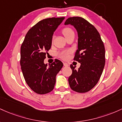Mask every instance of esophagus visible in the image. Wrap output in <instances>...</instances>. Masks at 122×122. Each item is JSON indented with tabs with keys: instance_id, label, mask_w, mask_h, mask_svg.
<instances>
[{
	"instance_id": "obj_1",
	"label": "esophagus",
	"mask_w": 122,
	"mask_h": 122,
	"mask_svg": "<svg viewBox=\"0 0 122 122\" xmlns=\"http://www.w3.org/2000/svg\"><path fill=\"white\" fill-rule=\"evenodd\" d=\"M63 65L65 66V67L68 66V64L67 63H66V62H64V63H63Z\"/></svg>"
}]
</instances>
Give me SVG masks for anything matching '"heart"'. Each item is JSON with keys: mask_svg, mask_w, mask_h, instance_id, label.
<instances>
[{"mask_svg": "<svg viewBox=\"0 0 122 122\" xmlns=\"http://www.w3.org/2000/svg\"><path fill=\"white\" fill-rule=\"evenodd\" d=\"M62 33L63 34V35L65 36V37H67L68 36L72 33H74V31L72 30L71 28H65L63 29ZM52 42H53V39H52ZM71 51L70 50H65V51H62L59 52L57 54L58 56L61 57V59L63 60H66L68 58L69 56V55L71 54Z\"/></svg>", "mask_w": 122, "mask_h": 122, "instance_id": "obj_1", "label": "heart"}]
</instances>
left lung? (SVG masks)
I'll return each mask as SVG.
<instances>
[{
	"label": "left lung",
	"instance_id": "left-lung-1",
	"mask_svg": "<svg viewBox=\"0 0 122 122\" xmlns=\"http://www.w3.org/2000/svg\"><path fill=\"white\" fill-rule=\"evenodd\" d=\"M74 26L78 32V50L74 60L81 66L76 70L72 65L68 83L72 91L86 93L95 86L105 66V48L100 35L93 25L79 17H70L65 25Z\"/></svg>",
	"mask_w": 122,
	"mask_h": 122
}]
</instances>
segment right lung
Returning <instances> with one entry per match:
<instances>
[{
    "instance_id": "1",
    "label": "right lung",
    "mask_w": 122,
    "mask_h": 122,
    "mask_svg": "<svg viewBox=\"0 0 122 122\" xmlns=\"http://www.w3.org/2000/svg\"><path fill=\"white\" fill-rule=\"evenodd\" d=\"M64 19L53 17L39 21L28 31L20 46L23 76L30 88L37 94H46L54 89L56 76L63 66L56 59L47 66L44 60L51 47L54 32Z\"/></svg>"
}]
</instances>
